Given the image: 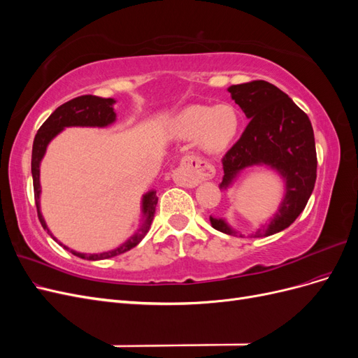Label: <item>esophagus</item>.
Here are the masks:
<instances>
[{"instance_id":"esophagus-1","label":"esophagus","mask_w":358,"mask_h":358,"mask_svg":"<svg viewBox=\"0 0 358 358\" xmlns=\"http://www.w3.org/2000/svg\"><path fill=\"white\" fill-rule=\"evenodd\" d=\"M213 178V167L208 161L197 157H187L180 162L179 169L175 171V182L179 187L192 188L200 182Z\"/></svg>"}]
</instances>
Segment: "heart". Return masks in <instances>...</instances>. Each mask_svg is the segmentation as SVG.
Segmentation results:
<instances>
[{
	"mask_svg": "<svg viewBox=\"0 0 358 358\" xmlns=\"http://www.w3.org/2000/svg\"><path fill=\"white\" fill-rule=\"evenodd\" d=\"M241 115L233 106L194 104L183 109L175 119L173 133L180 140H199L203 150L209 154L222 152L237 136Z\"/></svg>",
	"mask_w": 358,
	"mask_h": 358,
	"instance_id": "b5f03b06",
	"label": "heart"
}]
</instances>
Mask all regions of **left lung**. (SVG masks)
<instances>
[{"label":"left lung","mask_w":358,"mask_h":358,"mask_svg":"<svg viewBox=\"0 0 358 358\" xmlns=\"http://www.w3.org/2000/svg\"><path fill=\"white\" fill-rule=\"evenodd\" d=\"M231 99L249 117L241 138L222 157L224 189L245 167L267 164L285 179L287 194L272 222L255 237L285 230L305 209L317 180V149L308 115L289 96L266 80L229 88ZM215 230L236 234L222 220L210 216Z\"/></svg>","instance_id":"1"}]
</instances>
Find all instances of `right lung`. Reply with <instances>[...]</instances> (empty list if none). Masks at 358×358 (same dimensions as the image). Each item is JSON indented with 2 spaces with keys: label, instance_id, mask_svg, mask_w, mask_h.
Returning <instances> with one entry per match:
<instances>
[{
  "label": "right lung",
  "instance_id": "1",
  "mask_svg": "<svg viewBox=\"0 0 358 358\" xmlns=\"http://www.w3.org/2000/svg\"><path fill=\"white\" fill-rule=\"evenodd\" d=\"M113 103H115L113 99H101V96H96V95L76 96V99L59 106L58 109L53 112L38 128V131L34 138V143H32L31 173H32V183H34V199H36L38 220L43 225V229L48 230L49 234H50V231L40 213V201H38V199H40V161L46 152V148H48L50 140L66 127H106V125L112 124L116 117V115L113 112ZM157 203H158V197H157L155 191L148 192L143 197L145 221H143L142 227L138 229V231L131 237V239H128L122 246H119L109 252L91 254V255L74 252V251H71V249L70 251L74 255H78L85 259H92V262H95V259H106V258H110V257L129 251V249L134 248L137 243H140V241H142L146 236L149 227H150V224H152V220H154ZM64 248L69 249L67 246H64Z\"/></svg>",
  "mask_w": 358,
  "mask_h": 358
}]
</instances>
